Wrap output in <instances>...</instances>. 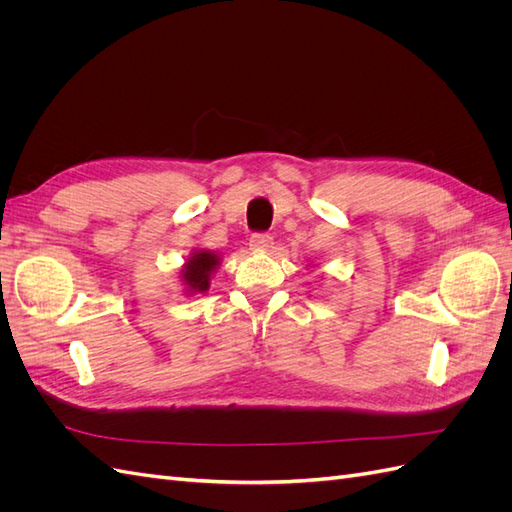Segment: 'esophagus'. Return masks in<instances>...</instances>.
Returning a JSON list of instances; mask_svg holds the SVG:
<instances>
[{
    "label": "esophagus",
    "mask_w": 512,
    "mask_h": 512,
    "mask_svg": "<svg viewBox=\"0 0 512 512\" xmlns=\"http://www.w3.org/2000/svg\"><path fill=\"white\" fill-rule=\"evenodd\" d=\"M271 245H273V239L269 235H265V232H254V235L250 237V250H254V252H267Z\"/></svg>",
    "instance_id": "esophagus-1"
}]
</instances>
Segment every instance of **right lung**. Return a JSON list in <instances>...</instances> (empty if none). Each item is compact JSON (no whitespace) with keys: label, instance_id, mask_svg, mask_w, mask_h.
<instances>
[{"label":"right lung","instance_id":"1","mask_svg":"<svg viewBox=\"0 0 512 512\" xmlns=\"http://www.w3.org/2000/svg\"><path fill=\"white\" fill-rule=\"evenodd\" d=\"M222 258L209 252V250H196L190 254V258L185 260V265L181 267V282L183 290L188 294H203L209 290V282L213 271L220 267Z\"/></svg>","mask_w":512,"mask_h":512}]
</instances>
